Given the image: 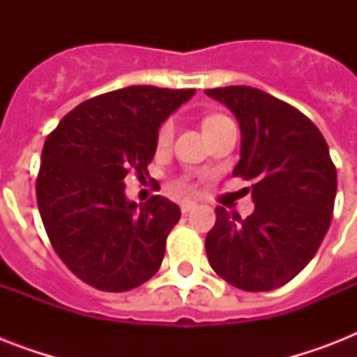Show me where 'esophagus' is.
Listing matches in <instances>:
<instances>
[{
    "label": "esophagus",
    "mask_w": 357,
    "mask_h": 357,
    "mask_svg": "<svg viewBox=\"0 0 357 357\" xmlns=\"http://www.w3.org/2000/svg\"><path fill=\"white\" fill-rule=\"evenodd\" d=\"M179 207H181V213H190L192 209H196V207H198V204L192 200H183Z\"/></svg>",
    "instance_id": "34e87169"
}]
</instances>
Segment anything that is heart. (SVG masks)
Returning <instances> with one entry per match:
<instances>
[{
  "mask_svg": "<svg viewBox=\"0 0 357 357\" xmlns=\"http://www.w3.org/2000/svg\"><path fill=\"white\" fill-rule=\"evenodd\" d=\"M229 122L228 116H222V114H211V116H207L206 120H204V131H206V135L209 133V131H213V129H217L218 126H222V123ZM174 129H176V123H174V120H167V122L162 123L161 129H159V135H157V140H159V144L161 146H167L170 144V140H172L174 137Z\"/></svg>",
  "mask_w": 357,
  "mask_h": 357,
  "instance_id": "obj_1",
  "label": "heart"
}]
</instances>
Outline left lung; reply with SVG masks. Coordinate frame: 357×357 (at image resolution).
Listing matches in <instances>:
<instances>
[{
	"label": "left lung",
	"mask_w": 357,
	"mask_h": 357,
	"mask_svg": "<svg viewBox=\"0 0 357 357\" xmlns=\"http://www.w3.org/2000/svg\"><path fill=\"white\" fill-rule=\"evenodd\" d=\"M241 126L234 176L250 181L254 213L217 207L206 237L209 265L234 287L259 293L291 282L332 222L337 172L315 123L293 105L252 86L207 89Z\"/></svg>",
	"instance_id": "8db88e82"
}]
</instances>
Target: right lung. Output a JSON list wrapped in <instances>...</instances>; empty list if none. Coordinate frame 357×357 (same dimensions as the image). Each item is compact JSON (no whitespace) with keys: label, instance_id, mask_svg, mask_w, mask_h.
Masks as SVG:
<instances>
[{"label":"right lung","instance_id":"add662e5","mask_svg":"<svg viewBox=\"0 0 357 357\" xmlns=\"http://www.w3.org/2000/svg\"><path fill=\"white\" fill-rule=\"evenodd\" d=\"M195 92L126 86L79 103L47 135L38 211L53 250L94 289L122 293L159 271L181 211L159 195L128 202L126 176H148L161 123Z\"/></svg>","mask_w":357,"mask_h":357}]
</instances>
